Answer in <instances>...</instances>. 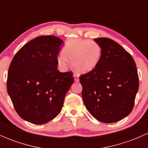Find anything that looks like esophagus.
<instances>
[{
	"label": "esophagus",
	"mask_w": 148,
	"mask_h": 148,
	"mask_svg": "<svg viewBox=\"0 0 148 148\" xmlns=\"http://www.w3.org/2000/svg\"><path fill=\"white\" fill-rule=\"evenodd\" d=\"M73 77L74 78V81H75L76 82H78L79 81V76L77 75V74H74V75H73Z\"/></svg>",
	"instance_id": "obj_1"
}]
</instances>
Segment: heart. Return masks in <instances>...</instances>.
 Instances as JSON below:
<instances>
[{
    "mask_svg": "<svg viewBox=\"0 0 148 148\" xmlns=\"http://www.w3.org/2000/svg\"><path fill=\"white\" fill-rule=\"evenodd\" d=\"M102 56L100 46L94 41L73 38L66 41L62 53L57 57L58 64L65 69L71 60L73 68L78 73L85 74L95 69L99 64Z\"/></svg>",
    "mask_w": 148,
    "mask_h": 148,
    "instance_id": "1",
    "label": "heart"
}]
</instances>
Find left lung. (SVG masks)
Here are the masks:
<instances>
[{
	"label": "left lung",
	"mask_w": 148,
	"mask_h": 148,
	"mask_svg": "<svg viewBox=\"0 0 148 148\" xmlns=\"http://www.w3.org/2000/svg\"><path fill=\"white\" fill-rule=\"evenodd\" d=\"M102 49L97 66L82 75L86 110L99 122H118L132 112L139 88L136 64L130 54L110 38H95Z\"/></svg>",
	"instance_id": "1"
}]
</instances>
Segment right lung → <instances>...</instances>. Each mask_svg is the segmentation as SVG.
Wrapping results in <instances>:
<instances>
[{
  "instance_id": "add662e5",
  "label": "right lung",
  "mask_w": 148,
  "mask_h": 148,
  "mask_svg": "<svg viewBox=\"0 0 148 148\" xmlns=\"http://www.w3.org/2000/svg\"><path fill=\"white\" fill-rule=\"evenodd\" d=\"M63 43L54 36H40L26 43L13 57L7 91L23 120L42 125L60 113L74 82L71 72L57 69V55Z\"/></svg>"
}]
</instances>
